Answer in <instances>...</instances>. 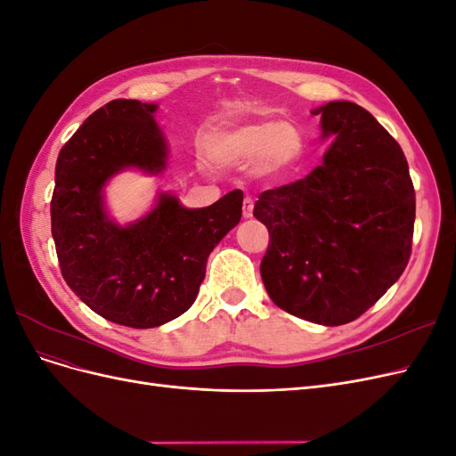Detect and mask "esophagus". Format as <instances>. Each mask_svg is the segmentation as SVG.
<instances>
[{"label": "esophagus", "mask_w": 456, "mask_h": 456, "mask_svg": "<svg viewBox=\"0 0 456 456\" xmlns=\"http://www.w3.org/2000/svg\"><path fill=\"white\" fill-rule=\"evenodd\" d=\"M253 209H255L253 198H245L243 200V218H251L253 216Z\"/></svg>", "instance_id": "obj_1"}]
</instances>
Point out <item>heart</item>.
Wrapping results in <instances>:
<instances>
[{
    "label": "heart",
    "mask_w": 456,
    "mask_h": 456,
    "mask_svg": "<svg viewBox=\"0 0 456 456\" xmlns=\"http://www.w3.org/2000/svg\"><path fill=\"white\" fill-rule=\"evenodd\" d=\"M207 154L224 167H241L256 159V171L272 176L291 169L302 158L305 136L287 121L243 123L213 134Z\"/></svg>",
    "instance_id": "b5f03b06"
}]
</instances>
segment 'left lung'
Wrapping results in <instances>:
<instances>
[{
    "label": "left lung",
    "instance_id": "obj_1",
    "mask_svg": "<svg viewBox=\"0 0 456 456\" xmlns=\"http://www.w3.org/2000/svg\"><path fill=\"white\" fill-rule=\"evenodd\" d=\"M322 116V163L262 191L253 215L270 232L260 275L270 298L300 320L354 322L403 273L415 188L403 150L365 108L333 101Z\"/></svg>",
    "mask_w": 456,
    "mask_h": 456
}]
</instances>
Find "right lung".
<instances>
[{
    "mask_svg": "<svg viewBox=\"0 0 456 456\" xmlns=\"http://www.w3.org/2000/svg\"><path fill=\"white\" fill-rule=\"evenodd\" d=\"M158 104L119 99L93 112L59 151L51 232L68 287L104 320L150 329L183 315L198 297L207 258L241 220L243 191L190 209L158 191L151 209L119 224L106 186L126 171L158 176L169 144Z\"/></svg>",
    "mask_w": 456,
    "mask_h": 456,
    "instance_id": "obj_1",
    "label": "right lung"
}]
</instances>
